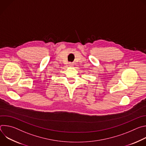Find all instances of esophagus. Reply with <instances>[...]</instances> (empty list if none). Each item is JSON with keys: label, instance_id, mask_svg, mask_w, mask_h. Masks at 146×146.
I'll use <instances>...</instances> for the list:
<instances>
[{"label": "esophagus", "instance_id": "1", "mask_svg": "<svg viewBox=\"0 0 146 146\" xmlns=\"http://www.w3.org/2000/svg\"><path fill=\"white\" fill-rule=\"evenodd\" d=\"M69 65H70V66H73V64H72V63H69Z\"/></svg>", "mask_w": 146, "mask_h": 146}]
</instances>
